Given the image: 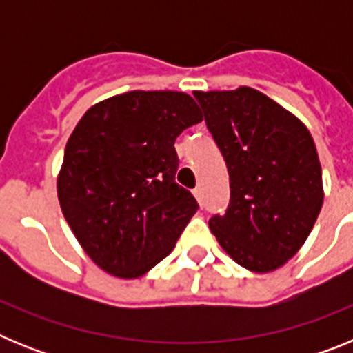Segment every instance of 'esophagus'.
<instances>
[{
  "mask_svg": "<svg viewBox=\"0 0 353 353\" xmlns=\"http://www.w3.org/2000/svg\"><path fill=\"white\" fill-rule=\"evenodd\" d=\"M192 194H194V198L198 199L199 205L203 203V191H201V187H196L194 191H192Z\"/></svg>",
  "mask_w": 353,
  "mask_h": 353,
  "instance_id": "esophagus-1",
  "label": "esophagus"
}]
</instances>
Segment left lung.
Wrapping results in <instances>:
<instances>
[{"label": "left lung", "instance_id": "obj_1", "mask_svg": "<svg viewBox=\"0 0 353 353\" xmlns=\"http://www.w3.org/2000/svg\"><path fill=\"white\" fill-rule=\"evenodd\" d=\"M230 174V203L210 221L221 248L252 272H270L301 249L323 203L310 130L258 90L194 92Z\"/></svg>", "mask_w": 353, "mask_h": 353}]
</instances>
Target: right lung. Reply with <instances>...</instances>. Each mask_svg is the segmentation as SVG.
<instances>
[{
  "instance_id": "obj_1",
  "label": "right lung",
  "mask_w": 353,
  "mask_h": 353,
  "mask_svg": "<svg viewBox=\"0 0 353 353\" xmlns=\"http://www.w3.org/2000/svg\"><path fill=\"white\" fill-rule=\"evenodd\" d=\"M203 120L182 92H127L90 108L65 146L58 199L90 258L139 277L168 256L199 205L174 182L182 130Z\"/></svg>"
}]
</instances>
